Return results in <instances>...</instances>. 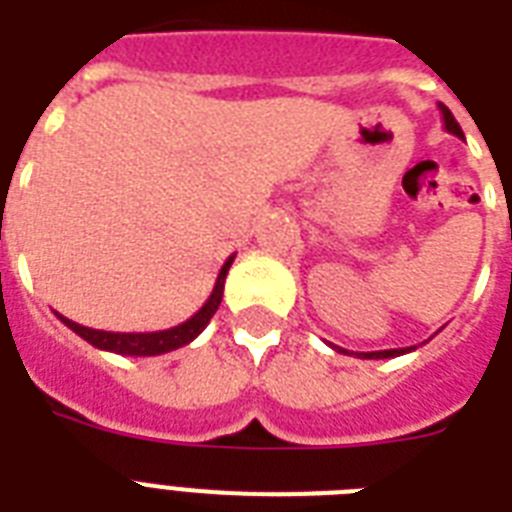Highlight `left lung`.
<instances>
[{
	"label": "left lung",
	"instance_id": "obj_1",
	"mask_svg": "<svg viewBox=\"0 0 512 512\" xmlns=\"http://www.w3.org/2000/svg\"><path fill=\"white\" fill-rule=\"evenodd\" d=\"M438 108H441V119H444V127L446 132H452V135H457V138H465L462 135V127L457 124V119L452 116V111L444 106V103H438ZM335 350H340V353H348V350L337 348V345H332ZM409 350L414 348H390V350H372V353H356L358 358H393V356H404V353H409Z\"/></svg>",
	"mask_w": 512,
	"mask_h": 512
}]
</instances>
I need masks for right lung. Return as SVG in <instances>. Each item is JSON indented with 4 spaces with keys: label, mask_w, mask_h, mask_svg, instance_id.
<instances>
[{
    "label": "right lung",
    "mask_w": 512,
    "mask_h": 512,
    "mask_svg": "<svg viewBox=\"0 0 512 512\" xmlns=\"http://www.w3.org/2000/svg\"><path fill=\"white\" fill-rule=\"evenodd\" d=\"M233 257L236 255L228 257L223 268H220V273H217L215 289H212V295H209L207 303L201 305L191 319L183 321V324H177V327L172 329H162V332H103V329L82 327V324H76V321L66 319V316H60V313H55V316H58L71 332H76L82 340H87L90 345H95V348L100 350H111V353H122V356H162V353L183 348V345L193 342L201 332H204L209 319L215 316L217 305L223 300L225 276H228V268H231Z\"/></svg>",
    "instance_id": "obj_1"
}]
</instances>
